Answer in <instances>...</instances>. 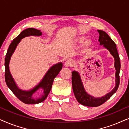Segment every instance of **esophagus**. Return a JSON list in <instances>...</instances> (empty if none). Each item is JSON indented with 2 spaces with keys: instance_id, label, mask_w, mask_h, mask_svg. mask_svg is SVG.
Returning <instances> with one entry per match:
<instances>
[{
  "instance_id": "esophagus-1",
  "label": "esophagus",
  "mask_w": 129,
  "mask_h": 129,
  "mask_svg": "<svg viewBox=\"0 0 129 129\" xmlns=\"http://www.w3.org/2000/svg\"><path fill=\"white\" fill-rule=\"evenodd\" d=\"M74 64V61L72 60L71 59H68L66 61V62H65V66L66 67H72L73 66Z\"/></svg>"
}]
</instances>
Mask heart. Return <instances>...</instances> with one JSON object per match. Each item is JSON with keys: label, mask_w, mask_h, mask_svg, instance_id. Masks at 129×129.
<instances>
[{"label": "heart", "mask_w": 129, "mask_h": 129, "mask_svg": "<svg viewBox=\"0 0 129 129\" xmlns=\"http://www.w3.org/2000/svg\"><path fill=\"white\" fill-rule=\"evenodd\" d=\"M84 41V38L83 37H82V38H80L79 39V41H80V42H83Z\"/></svg>", "instance_id": "obj_1"}]
</instances>
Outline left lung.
<instances>
[{"mask_svg": "<svg viewBox=\"0 0 129 129\" xmlns=\"http://www.w3.org/2000/svg\"><path fill=\"white\" fill-rule=\"evenodd\" d=\"M97 31L99 34V42H100V45H103V47L109 51L114 59L116 85L114 88L106 95L100 97H94L85 91L78 72L73 71L72 72V85L74 94L79 103L88 107H97L104 103L116 92L120 84L119 73L121 65L116 45L106 32L102 30H97Z\"/></svg>", "mask_w": 129, "mask_h": 129, "instance_id": "left-lung-1", "label": "left lung"}]
</instances>
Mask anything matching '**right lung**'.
<instances>
[{
	"label": "right lung",
	"instance_id": "1",
	"mask_svg": "<svg viewBox=\"0 0 129 129\" xmlns=\"http://www.w3.org/2000/svg\"><path fill=\"white\" fill-rule=\"evenodd\" d=\"M42 35L40 30L35 28H27L23 30L18 37L15 38L11 42L7 51L5 59V78L8 87L11 89L13 93L16 96L21 102L27 104H36L44 102L47 99V96L52 88L54 79L57 76L62 68V63L59 62L54 65L48 70L42 80L33 88L29 90H23L19 88L15 82L9 70V62L11 56L15 52L17 46L22 39L29 36L39 37ZM38 89L43 91V94L38 98L33 97V94Z\"/></svg>",
	"mask_w": 129,
	"mask_h": 129
}]
</instances>
